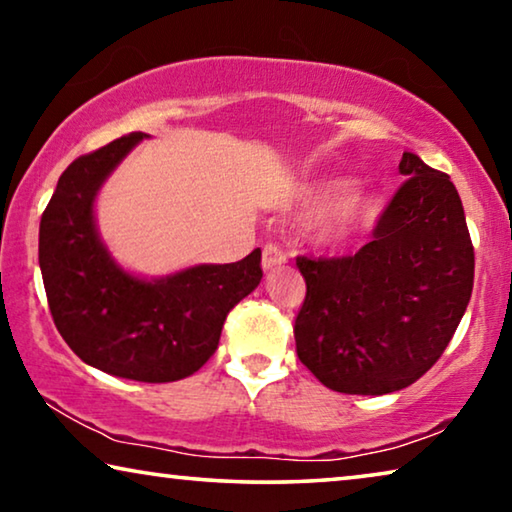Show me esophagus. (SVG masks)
I'll return each instance as SVG.
<instances>
[{
	"mask_svg": "<svg viewBox=\"0 0 512 512\" xmlns=\"http://www.w3.org/2000/svg\"><path fill=\"white\" fill-rule=\"evenodd\" d=\"M285 264H287V253H285V250H282L280 246H275V243H266L264 253H262L264 271L280 269V266H285Z\"/></svg>",
	"mask_w": 512,
	"mask_h": 512,
	"instance_id": "obj_1",
	"label": "esophagus"
}]
</instances>
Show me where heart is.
Returning a JSON list of instances; mask_svg holds the SVG:
<instances>
[{"label":"heart","mask_w":512,"mask_h":512,"mask_svg":"<svg viewBox=\"0 0 512 512\" xmlns=\"http://www.w3.org/2000/svg\"><path fill=\"white\" fill-rule=\"evenodd\" d=\"M342 180H330L319 186H314L310 191L307 200L312 205H323L337 196L339 191L344 189ZM380 212V200L376 193L371 191H351L342 196L339 200L332 202V205L321 214L319 223H316V239L323 243H335L346 237H351L353 232L362 230L364 225H369L373 218Z\"/></svg>","instance_id":"heart-1"}]
</instances>
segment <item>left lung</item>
Segmentation results:
<instances>
[{
    "label": "left lung",
    "instance_id": "1",
    "mask_svg": "<svg viewBox=\"0 0 512 512\" xmlns=\"http://www.w3.org/2000/svg\"><path fill=\"white\" fill-rule=\"evenodd\" d=\"M405 182L348 257L298 255L307 294L294 321L298 360L342 394H389L449 346L474 287V246L449 175L403 152Z\"/></svg>",
    "mask_w": 512,
    "mask_h": 512
}]
</instances>
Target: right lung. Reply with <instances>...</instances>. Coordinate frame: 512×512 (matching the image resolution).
I'll return each instance as SVG.
<instances>
[{
  "instance_id": "1",
  "label": "right lung",
  "mask_w": 512,
  "mask_h": 512,
  "mask_svg": "<svg viewBox=\"0 0 512 512\" xmlns=\"http://www.w3.org/2000/svg\"><path fill=\"white\" fill-rule=\"evenodd\" d=\"M132 132L63 170L40 218L38 262L56 330L91 367L139 383H173L212 358L227 314L262 280V250L141 280L113 262L95 230L102 182L143 141Z\"/></svg>"
}]
</instances>
